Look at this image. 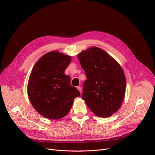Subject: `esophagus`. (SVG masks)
<instances>
[{"instance_id": "esophagus-1", "label": "esophagus", "mask_w": 155, "mask_h": 155, "mask_svg": "<svg viewBox=\"0 0 155 155\" xmlns=\"http://www.w3.org/2000/svg\"><path fill=\"white\" fill-rule=\"evenodd\" d=\"M77 88V89L79 90V91H80V93H81V87L80 86H78Z\"/></svg>"}]
</instances>
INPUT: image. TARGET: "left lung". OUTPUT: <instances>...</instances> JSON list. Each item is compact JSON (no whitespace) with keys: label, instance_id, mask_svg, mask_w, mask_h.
<instances>
[{"label":"left lung","instance_id":"obj_1","mask_svg":"<svg viewBox=\"0 0 155 155\" xmlns=\"http://www.w3.org/2000/svg\"><path fill=\"white\" fill-rule=\"evenodd\" d=\"M78 58L87 77L82 98L95 115L111 116L119 110L125 97L126 78L121 67L97 47L82 51Z\"/></svg>","mask_w":155,"mask_h":155}]
</instances>
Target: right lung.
<instances>
[{"mask_svg":"<svg viewBox=\"0 0 155 155\" xmlns=\"http://www.w3.org/2000/svg\"><path fill=\"white\" fill-rule=\"evenodd\" d=\"M71 57L51 51L43 55L34 66L27 85L31 104L42 116L58 120L70 111L80 91L70 85V78L64 74Z\"/></svg>","mask_w":155,"mask_h":155,"instance_id":"obj_1","label":"right lung"}]
</instances>
